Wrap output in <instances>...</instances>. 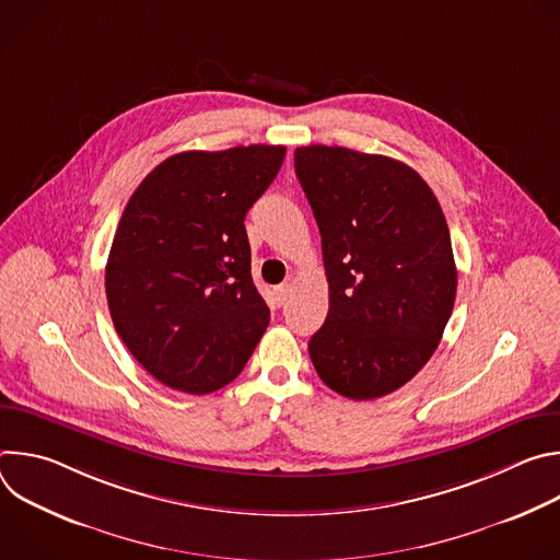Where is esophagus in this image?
Segmentation results:
<instances>
[{"label": "esophagus", "mask_w": 560, "mask_h": 560, "mask_svg": "<svg viewBox=\"0 0 560 560\" xmlns=\"http://www.w3.org/2000/svg\"><path fill=\"white\" fill-rule=\"evenodd\" d=\"M288 292H290V285H288V283H281V285H277V288H275V299H277V303H279V305H283V303H285Z\"/></svg>", "instance_id": "34e87169"}]
</instances>
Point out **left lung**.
<instances>
[{
    "label": "left lung",
    "instance_id": "1",
    "mask_svg": "<svg viewBox=\"0 0 560 560\" xmlns=\"http://www.w3.org/2000/svg\"><path fill=\"white\" fill-rule=\"evenodd\" d=\"M294 171L330 290L326 324L307 346L314 370L354 401L385 396L430 361L454 307L439 199L404 162L341 145L296 148Z\"/></svg>",
    "mask_w": 560,
    "mask_h": 560
}]
</instances>
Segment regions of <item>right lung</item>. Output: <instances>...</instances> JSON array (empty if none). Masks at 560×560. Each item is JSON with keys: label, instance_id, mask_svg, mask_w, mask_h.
Returning <instances> with one entry per match:
<instances>
[{"label": "right lung", "instance_id": "add662e5", "mask_svg": "<svg viewBox=\"0 0 560 560\" xmlns=\"http://www.w3.org/2000/svg\"><path fill=\"white\" fill-rule=\"evenodd\" d=\"M285 145L188 150L132 192L106 264L117 335L164 385L210 394L242 374L270 324L244 219Z\"/></svg>", "mask_w": 560, "mask_h": 560}]
</instances>
